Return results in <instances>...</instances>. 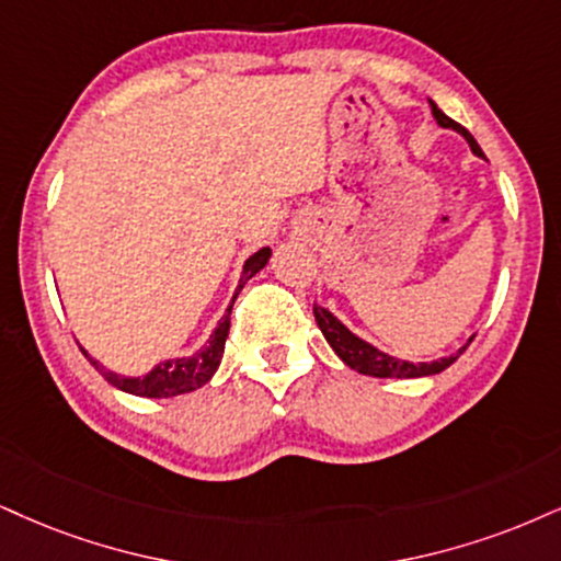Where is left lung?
I'll return each instance as SVG.
<instances>
[{
  "label": "left lung",
  "instance_id": "left-lung-1",
  "mask_svg": "<svg viewBox=\"0 0 561 561\" xmlns=\"http://www.w3.org/2000/svg\"><path fill=\"white\" fill-rule=\"evenodd\" d=\"M428 103H432V114H434V119H437L439 127L455 129V133L466 137L468 145H471L473 153L479 156V158H483V150L479 148V142L473 140V135L468 133L466 127H460L458 122L449 119L447 114H442L439 108H437V103H434V101H428ZM314 320H317V324H320L324 341L330 343V348H333L335 354L341 356V362H343L345 366H351V369H356L358 375H369V377L413 379V377L439 375V371H445L449 364L458 362V356H460L462 351H466L468 345H471V341H473V335H471V337H468V343L462 345L458 354H453V356L437 358V362H419V364H413V362H403V358H396V356L385 354V351L375 348V345L366 343L364 337H358V335L351 333V330L345 328V324H343L341 320H337V317H335L333 312H330V309L317 307V304H314Z\"/></svg>",
  "mask_w": 561,
  "mask_h": 561
}]
</instances>
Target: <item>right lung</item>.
<instances>
[{
  "instance_id": "right-lung-1",
  "label": "right lung",
  "mask_w": 561,
  "mask_h": 561,
  "mask_svg": "<svg viewBox=\"0 0 561 561\" xmlns=\"http://www.w3.org/2000/svg\"><path fill=\"white\" fill-rule=\"evenodd\" d=\"M270 254H273V252H270V247H262L260 252H254L252 257L244 262V270H241L237 294H233L231 304H228L226 314L220 317L218 328L213 330V335L207 337V343L197 351V354L179 356V358H165V362L156 364L153 369H150L148 375H142V377L116 375V371L106 369V366H103L101 362L90 358V354H88L85 348H82V354L88 356V362L93 364L95 369H99V375L106 379L108 385H114L116 390L129 392V396H140V398H174V396H184V392L197 390V387H203L207 379L216 375L220 358H224L228 328H231V307H233V301H237V296H239L241 288H244V283L252 278V275H257L260 270L267 265Z\"/></svg>"
}]
</instances>
